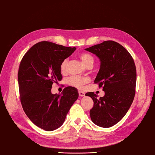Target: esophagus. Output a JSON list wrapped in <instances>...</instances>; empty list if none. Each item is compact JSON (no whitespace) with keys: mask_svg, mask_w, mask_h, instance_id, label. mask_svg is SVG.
Here are the masks:
<instances>
[{"mask_svg":"<svg viewBox=\"0 0 155 155\" xmlns=\"http://www.w3.org/2000/svg\"><path fill=\"white\" fill-rule=\"evenodd\" d=\"M79 96H84L85 93L83 92V91H79Z\"/></svg>","mask_w":155,"mask_h":155,"instance_id":"esophagus-1","label":"esophagus"}]
</instances>
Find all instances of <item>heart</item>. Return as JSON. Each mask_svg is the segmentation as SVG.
Masks as SVG:
<instances>
[{
    "mask_svg": "<svg viewBox=\"0 0 155 155\" xmlns=\"http://www.w3.org/2000/svg\"><path fill=\"white\" fill-rule=\"evenodd\" d=\"M80 58L81 59L83 64L87 67L89 65H93L94 62V59L92 55H91L89 53H82L80 54ZM68 59H65L62 61L60 69L61 72H64L66 69V67L68 65ZM90 81V79L87 77L79 76V75H73L68 78V83L71 86H74L78 89H82L85 84H87Z\"/></svg>",
    "mask_w": 155,
    "mask_h": 155,
    "instance_id": "b5f03b06",
    "label": "heart"
}]
</instances>
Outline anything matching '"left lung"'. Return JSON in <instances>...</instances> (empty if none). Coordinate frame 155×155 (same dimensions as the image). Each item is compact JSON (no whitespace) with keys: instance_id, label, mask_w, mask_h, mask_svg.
Wrapping results in <instances>:
<instances>
[{"instance_id":"8db88e82","label":"left lung","mask_w":155,"mask_h":155,"mask_svg":"<svg viewBox=\"0 0 155 155\" xmlns=\"http://www.w3.org/2000/svg\"><path fill=\"white\" fill-rule=\"evenodd\" d=\"M85 49L100 59V68L94 83L105 92L99 98L94 92L86 94L94 101L91 120L100 127H111L126 115L134 98L137 70L134 59L124 47L114 41Z\"/></svg>"}]
</instances>
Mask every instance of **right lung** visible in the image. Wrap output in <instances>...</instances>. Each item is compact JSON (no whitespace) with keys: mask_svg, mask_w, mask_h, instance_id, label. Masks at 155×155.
I'll list each match as a JSON object with an SVG mask.
<instances>
[{"mask_svg":"<svg viewBox=\"0 0 155 155\" xmlns=\"http://www.w3.org/2000/svg\"><path fill=\"white\" fill-rule=\"evenodd\" d=\"M75 47L41 41L31 47L22 59L18 71L20 100L31 121L47 131L59 128L78 98L75 87L64 88L61 95L51 92L52 85L61 81L60 66Z\"/></svg>","mask_w":155,"mask_h":155,"instance_id":"add662e5","label":"right lung"}]
</instances>
